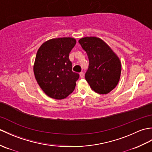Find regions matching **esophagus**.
Returning a JSON list of instances; mask_svg holds the SVG:
<instances>
[{
    "mask_svg": "<svg viewBox=\"0 0 152 152\" xmlns=\"http://www.w3.org/2000/svg\"><path fill=\"white\" fill-rule=\"evenodd\" d=\"M80 78H83V77H84V74H83V72H80Z\"/></svg>",
    "mask_w": 152,
    "mask_h": 152,
    "instance_id": "esophagus-1",
    "label": "esophagus"
}]
</instances>
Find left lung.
<instances>
[{
  "instance_id": "left-lung-1",
  "label": "left lung",
  "mask_w": 152,
  "mask_h": 152,
  "mask_svg": "<svg viewBox=\"0 0 152 152\" xmlns=\"http://www.w3.org/2000/svg\"><path fill=\"white\" fill-rule=\"evenodd\" d=\"M78 42L86 51L89 66L85 74L91 88L99 94H107L118 85L121 63L114 51L101 38L85 37Z\"/></svg>"
}]
</instances>
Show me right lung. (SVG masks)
Listing matches in <instances>:
<instances>
[{"label":"right lung","mask_w":152,"mask_h":152,"mask_svg":"<svg viewBox=\"0 0 152 152\" xmlns=\"http://www.w3.org/2000/svg\"><path fill=\"white\" fill-rule=\"evenodd\" d=\"M73 38H53L38 49L34 73L41 89L50 97L63 99L75 89L79 74L72 72L69 53L76 45Z\"/></svg>","instance_id":"obj_1"}]
</instances>
